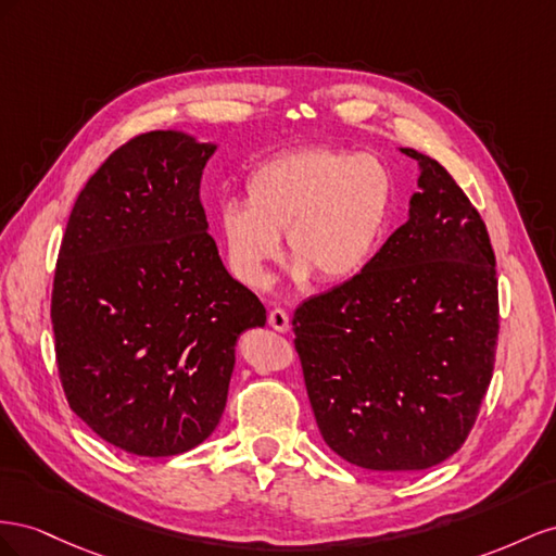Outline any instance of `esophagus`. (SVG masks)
Segmentation results:
<instances>
[{
  "instance_id": "1",
  "label": "esophagus",
  "mask_w": 556,
  "mask_h": 556,
  "mask_svg": "<svg viewBox=\"0 0 556 556\" xmlns=\"http://www.w3.org/2000/svg\"><path fill=\"white\" fill-rule=\"evenodd\" d=\"M267 324L273 326L277 332H287L289 328H291V319H289V314L283 312V309H273L269 312V316H267Z\"/></svg>"
}]
</instances>
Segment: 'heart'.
<instances>
[{
	"mask_svg": "<svg viewBox=\"0 0 556 556\" xmlns=\"http://www.w3.org/2000/svg\"><path fill=\"white\" fill-rule=\"evenodd\" d=\"M247 202L220 207L230 273L251 289L273 281L287 235L293 277L344 283L368 267L391 224V169L368 153L300 149L269 157L247 177Z\"/></svg>",
	"mask_w": 556,
	"mask_h": 556,
	"instance_id": "heart-1",
	"label": "heart"
}]
</instances>
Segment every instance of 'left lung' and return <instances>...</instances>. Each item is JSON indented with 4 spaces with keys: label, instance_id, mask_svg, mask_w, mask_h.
Listing matches in <instances>:
<instances>
[{
    "label": "left lung",
    "instance_id": "8db88e82",
    "mask_svg": "<svg viewBox=\"0 0 556 556\" xmlns=\"http://www.w3.org/2000/svg\"><path fill=\"white\" fill-rule=\"evenodd\" d=\"M409 218L354 279L293 314L295 352L326 445L384 472L462 450L494 372L496 256L482 216L433 157Z\"/></svg>",
    "mask_w": 556,
    "mask_h": 556
}]
</instances>
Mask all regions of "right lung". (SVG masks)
Returning <instances> with one entry per match:
<instances>
[{"label":"right lung","mask_w":556,"mask_h":556,"mask_svg":"<svg viewBox=\"0 0 556 556\" xmlns=\"http://www.w3.org/2000/svg\"><path fill=\"white\" fill-rule=\"evenodd\" d=\"M216 144L132 137L78 193L62 237L51 321L67 403L137 456L198 447L228 401L235 344L265 307L228 275L200 202Z\"/></svg>","instance_id":"add662e5"}]
</instances>
